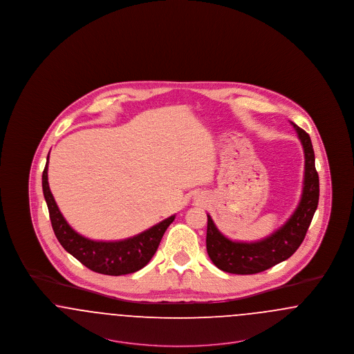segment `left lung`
Segmentation results:
<instances>
[{
    "label": "left lung",
    "instance_id": "left-lung-1",
    "mask_svg": "<svg viewBox=\"0 0 354 354\" xmlns=\"http://www.w3.org/2000/svg\"><path fill=\"white\" fill-rule=\"evenodd\" d=\"M303 145L305 156L301 201L292 216L272 235L253 243L232 241L216 228L207 215V252L219 270L235 274H253L270 270L297 251L317 209L320 196L319 174L315 166V151L309 135L290 122Z\"/></svg>",
    "mask_w": 354,
    "mask_h": 354
}]
</instances>
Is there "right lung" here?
<instances>
[{
    "mask_svg": "<svg viewBox=\"0 0 354 354\" xmlns=\"http://www.w3.org/2000/svg\"><path fill=\"white\" fill-rule=\"evenodd\" d=\"M48 165L42 172V189L49 208L51 227L61 245L84 267L102 274L120 276L142 270L156 252L159 243L175 215L158 223L139 235L119 241H95L75 232L62 216L48 182Z\"/></svg>",
    "mask_w": 354,
    "mask_h": 354,
    "instance_id": "right-lung-1",
    "label": "right lung"
}]
</instances>
